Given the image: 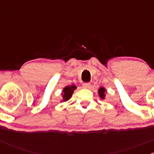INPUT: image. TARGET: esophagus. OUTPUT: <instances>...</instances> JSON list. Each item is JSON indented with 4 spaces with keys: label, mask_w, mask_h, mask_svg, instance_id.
<instances>
[{
    "label": "esophagus",
    "mask_w": 154,
    "mask_h": 154,
    "mask_svg": "<svg viewBox=\"0 0 154 154\" xmlns=\"http://www.w3.org/2000/svg\"><path fill=\"white\" fill-rule=\"evenodd\" d=\"M83 87L84 88H89L91 87V83H85L83 84Z\"/></svg>",
    "instance_id": "1"
}]
</instances>
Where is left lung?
<instances>
[{"mask_svg": "<svg viewBox=\"0 0 154 154\" xmlns=\"http://www.w3.org/2000/svg\"><path fill=\"white\" fill-rule=\"evenodd\" d=\"M106 92V90L104 87H100L98 89V94L99 97L101 99H105V97H106V94L105 93Z\"/></svg>", "mask_w": 154, "mask_h": 154, "instance_id": "obj_1", "label": "left lung"}]
</instances>
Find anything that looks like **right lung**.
<instances>
[{
  "mask_svg": "<svg viewBox=\"0 0 154 154\" xmlns=\"http://www.w3.org/2000/svg\"><path fill=\"white\" fill-rule=\"evenodd\" d=\"M76 88H77V86L75 85H71V86H67L65 87L63 90V92H62L63 100H61V102H66L69 100Z\"/></svg>",
  "mask_w": 154,
  "mask_h": 154,
  "instance_id": "right-lung-1",
  "label": "right lung"
}]
</instances>
